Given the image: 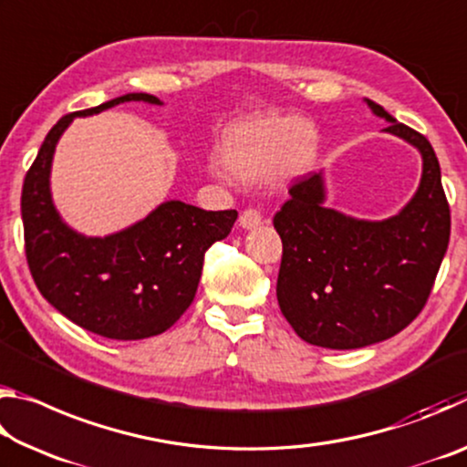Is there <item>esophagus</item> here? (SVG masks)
I'll return each mask as SVG.
<instances>
[{"instance_id":"esophagus-1","label":"esophagus","mask_w":467,"mask_h":467,"mask_svg":"<svg viewBox=\"0 0 467 467\" xmlns=\"http://www.w3.org/2000/svg\"><path fill=\"white\" fill-rule=\"evenodd\" d=\"M262 224V212L255 208H247L241 214V226L243 228H255Z\"/></svg>"}]
</instances>
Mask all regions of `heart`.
I'll return each instance as SVG.
<instances>
[{"label": "heart", "mask_w": 467, "mask_h": 467, "mask_svg": "<svg viewBox=\"0 0 467 467\" xmlns=\"http://www.w3.org/2000/svg\"><path fill=\"white\" fill-rule=\"evenodd\" d=\"M319 150L313 125L295 117H253L226 131L220 158L236 177L255 181L274 171L278 177H296L311 169Z\"/></svg>", "instance_id": "b5f03b06"}]
</instances>
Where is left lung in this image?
<instances>
[{"instance_id":"obj_1","label":"left lung","mask_w":467,"mask_h":467,"mask_svg":"<svg viewBox=\"0 0 467 467\" xmlns=\"http://www.w3.org/2000/svg\"><path fill=\"white\" fill-rule=\"evenodd\" d=\"M367 105L389 121L385 131L420 150L422 181L412 202L383 223L348 218L323 208V181L311 172L290 185L274 214L282 239L280 311L305 342L331 350L381 342L408 327L431 296L451 233L431 141L377 102Z\"/></svg>"}]
</instances>
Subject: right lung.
I'll return each instance as SVG.
<instances>
[{"label":"right lung","mask_w":467,"mask_h":467,"mask_svg":"<svg viewBox=\"0 0 467 467\" xmlns=\"http://www.w3.org/2000/svg\"><path fill=\"white\" fill-rule=\"evenodd\" d=\"M152 94H125L69 113L47 133L22 185L25 251L41 295L76 326L109 339H144L167 331L187 311L200 284L203 255L228 236L236 210L205 212L167 202L128 231L86 239L53 208L49 171L55 144L76 115H94Z\"/></svg>","instance_id":"1"}]
</instances>
